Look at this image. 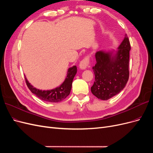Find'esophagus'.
<instances>
[{
	"instance_id": "34e87169",
	"label": "esophagus",
	"mask_w": 153,
	"mask_h": 153,
	"mask_svg": "<svg viewBox=\"0 0 153 153\" xmlns=\"http://www.w3.org/2000/svg\"><path fill=\"white\" fill-rule=\"evenodd\" d=\"M89 65H90V57L89 56H86L80 62L79 67L81 68V69H85L86 68L89 67Z\"/></svg>"
}]
</instances>
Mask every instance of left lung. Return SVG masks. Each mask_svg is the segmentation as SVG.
Masks as SVG:
<instances>
[{"label":"left lung","instance_id":"8db88e82","mask_svg":"<svg viewBox=\"0 0 153 153\" xmlns=\"http://www.w3.org/2000/svg\"><path fill=\"white\" fill-rule=\"evenodd\" d=\"M131 49L127 36L121 43L116 55L103 51L95 53L96 64L93 67L95 82L91 93L102 100L118 94L129 78V58Z\"/></svg>","mask_w":153,"mask_h":153}]
</instances>
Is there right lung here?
<instances>
[{"label":"right lung","mask_w":153,"mask_h":153,"mask_svg":"<svg viewBox=\"0 0 153 153\" xmlns=\"http://www.w3.org/2000/svg\"><path fill=\"white\" fill-rule=\"evenodd\" d=\"M76 72L77 67L76 65L69 68L65 80L62 85L59 87L56 88L55 89L47 91L39 90L36 89V88H33V86L28 82L26 77H25V82L28 88L33 94H35L42 100L56 103L63 100L67 96L69 95L72 88L73 79L76 74Z\"/></svg>","instance_id":"obj_1"}]
</instances>
